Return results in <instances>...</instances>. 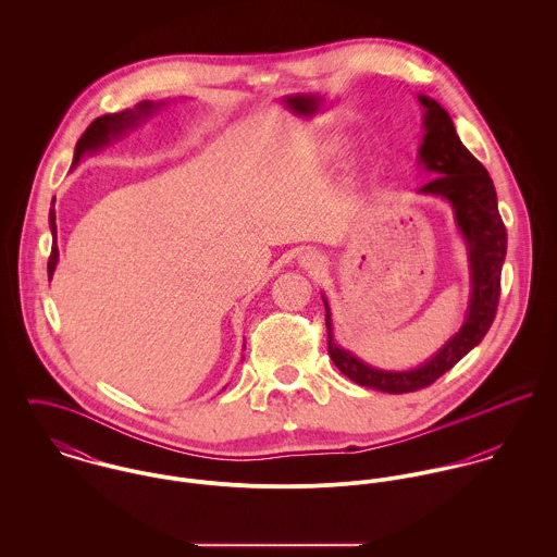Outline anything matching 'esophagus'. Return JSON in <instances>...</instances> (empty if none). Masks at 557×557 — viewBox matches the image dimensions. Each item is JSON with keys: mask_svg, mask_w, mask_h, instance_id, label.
<instances>
[{"mask_svg": "<svg viewBox=\"0 0 557 557\" xmlns=\"http://www.w3.org/2000/svg\"><path fill=\"white\" fill-rule=\"evenodd\" d=\"M319 263H321V257L313 255V252H305V255L300 257V265H302V268H319Z\"/></svg>", "mask_w": 557, "mask_h": 557, "instance_id": "esophagus-1", "label": "esophagus"}]
</instances>
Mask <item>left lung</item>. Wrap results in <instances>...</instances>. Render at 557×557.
Here are the masks:
<instances>
[{"label":"left lung","instance_id":"8db88e82","mask_svg":"<svg viewBox=\"0 0 557 557\" xmlns=\"http://www.w3.org/2000/svg\"><path fill=\"white\" fill-rule=\"evenodd\" d=\"M416 98L422 107V144L416 162L429 177H433L418 188V195L440 197L450 206L455 227L466 244L470 270L466 319L461 327L418 367L400 371L380 369L336 343L330 302L325 294H321L325 307L327 354L334 367L354 384L388 395L413 393L431 386L484 338L497 311L499 274L506 259V227L497 212V195L486 169L461 144L448 111L424 94H418Z\"/></svg>","mask_w":557,"mask_h":557}]
</instances>
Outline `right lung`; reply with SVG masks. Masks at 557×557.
Here are the masks:
<instances>
[{
    "label": "right lung",
    "mask_w": 557,
    "mask_h": 557,
    "mask_svg": "<svg viewBox=\"0 0 557 557\" xmlns=\"http://www.w3.org/2000/svg\"><path fill=\"white\" fill-rule=\"evenodd\" d=\"M171 100H141L139 104H135L133 109H124L120 113H107L102 117H96L87 131L81 135L75 148V157L71 169H75L79 164L83 157H91L96 152H100L102 148H107L109 144L117 141L120 137H124L128 131H135L137 126H141L146 120H150L157 111L162 107H166ZM49 227H51V236H53V248H51V257H49V281L53 278V272L58 268L60 261V250H58V227H55V208L49 210ZM246 345V343H244Z\"/></svg>",
    "instance_id": "right-lung-1"
}]
</instances>
